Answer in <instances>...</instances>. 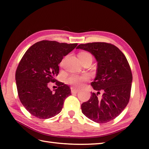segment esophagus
<instances>
[{
    "label": "esophagus",
    "instance_id": "obj_1",
    "mask_svg": "<svg viewBox=\"0 0 149 149\" xmlns=\"http://www.w3.org/2000/svg\"><path fill=\"white\" fill-rule=\"evenodd\" d=\"M79 91V90L77 89H75V88H71V92L72 94H75V93H77Z\"/></svg>",
    "mask_w": 149,
    "mask_h": 149
}]
</instances>
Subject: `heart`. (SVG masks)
Returning a JSON list of instances; mask_svg holds the SVG:
<instances>
[{
	"label": "heart",
	"instance_id": "obj_1",
	"mask_svg": "<svg viewBox=\"0 0 149 149\" xmlns=\"http://www.w3.org/2000/svg\"><path fill=\"white\" fill-rule=\"evenodd\" d=\"M80 56L84 57V58H90L92 59V56L88 52H82L79 54ZM88 79V75H72L66 79V83L68 84L71 85L74 88H79L83 86L85 82H86Z\"/></svg>",
	"mask_w": 149,
	"mask_h": 149
}]
</instances>
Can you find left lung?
<instances>
[{
    "label": "left lung",
    "instance_id": "8db88e82",
    "mask_svg": "<svg viewBox=\"0 0 149 149\" xmlns=\"http://www.w3.org/2000/svg\"><path fill=\"white\" fill-rule=\"evenodd\" d=\"M77 49L90 52L97 62L96 77L91 83L97 93L81 104L82 112L93 122L104 123L118 116L130 99L132 75L125 55L111 43L93 42L80 44ZM103 92L102 98L98 94Z\"/></svg>",
    "mask_w": 149,
    "mask_h": 149
}]
</instances>
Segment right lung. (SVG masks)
<instances>
[{"label":"right lung","instance_id":"add662e5","mask_svg":"<svg viewBox=\"0 0 149 149\" xmlns=\"http://www.w3.org/2000/svg\"><path fill=\"white\" fill-rule=\"evenodd\" d=\"M56 41L43 40L28 49L19 63L15 74L19 99L31 115L40 119L52 118L62 110L64 100L71 95L70 88L61 82L54 92L48 87L54 83L63 58L77 47Z\"/></svg>","mask_w":149,"mask_h":149}]
</instances>
